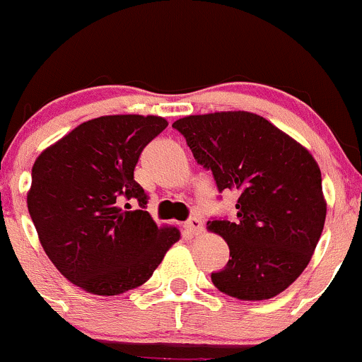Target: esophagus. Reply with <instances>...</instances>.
I'll return each mask as SVG.
<instances>
[{
  "instance_id": "esophagus-1",
  "label": "esophagus",
  "mask_w": 362,
  "mask_h": 362,
  "mask_svg": "<svg viewBox=\"0 0 362 362\" xmlns=\"http://www.w3.org/2000/svg\"><path fill=\"white\" fill-rule=\"evenodd\" d=\"M185 227H186V230L192 232L193 235L202 234V230H204V223H202V220H200V218H197V216L189 218V220L186 221V223H185Z\"/></svg>"
}]
</instances>
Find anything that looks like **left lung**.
<instances>
[{
    "instance_id": "left-lung-1",
    "label": "left lung",
    "mask_w": 362,
    "mask_h": 362,
    "mask_svg": "<svg viewBox=\"0 0 362 362\" xmlns=\"http://www.w3.org/2000/svg\"><path fill=\"white\" fill-rule=\"evenodd\" d=\"M193 158L213 173L218 192L238 193V220L207 221L227 241V266L214 287L243 301L284 292L306 269L325 221L317 162L262 116L245 110L186 116L173 124Z\"/></svg>"
}]
</instances>
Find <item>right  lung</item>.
Wrapping results in <instances>:
<instances>
[{"label":"right lung","instance_id":"1","mask_svg":"<svg viewBox=\"0 0 362 362\" xmlns=\"http://www.w3.org/2000/svg\"><path fill=\"white\" fill-rule=\"evenodd\" d=\"M167 124L160 116L96 117L35 162L30 216L51 262L82 291L117 296L141 287L180 241L176 227L153 221L148 195L134 180L142 149ZM132 202L139 210L127 211Z\"/></svg>","mask_w":362,"mask_h":362}]
</instances>
